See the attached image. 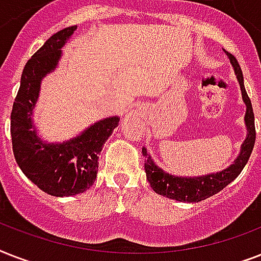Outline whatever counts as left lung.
<instances>
[{
	"instance_id": "left-lung-1",
	"label": "left lung",
	"mask_w": 261,
	"mask_h": 261,
	"mask_svg": "<svg viewBox=\"0 0 261 261\" xmlns=\"http://www.w3.org/2000/svg\"><path fill=\"white\" fill-rule=\"evenodd\" d=\"M225 54L230 61L231 66L234 69L236 77L241 88V94H243V101L245 102L247 111H245V126H247V138L244 139L243 145H241V150H240L237 159L234 163L225 168L223 171L215 172V173L203 174V176H194V177H187V176H176V174L168 173L160 168L157 164L153 161L150 154L147 153L146 147H142V153L145 155V172H146L147 181L150 182V187L153 188L154 192L159 195L167 196L169 199H174L178 202H200L204 199L210 198L213 195L218 194L219 191H222L227 184H230L234 180L244 167L247 165L248 160L251 157V153L255 146L256 139V131H255V115L252 110L251 100L248 97L247 90L244 87V77L241 67H240L237 59L227 53L226 50Z\"/></svg>"
}]
</instances>
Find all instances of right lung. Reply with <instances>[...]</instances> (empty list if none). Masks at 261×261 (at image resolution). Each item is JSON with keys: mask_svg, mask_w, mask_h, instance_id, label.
Here are the masks:
<instances>
[{"mask_svg": "<svg viewBox=\"0 0 261 261\" xmlns=\"http://www.w3.org/2000/svg\"><path fill=\"white\" fill-rule=\"evenodd\" d=\"M75 30L77 25L58 31L31 57L22 70L10 115L16 163L40 190L59 198L81 194L93 186L98 154L120 120L119 116L101 119L63 142H47L39 137L32 116L42 80L57 69L62 57L61 48Z\"/></svg>", "mask_w": 261, "mask_h": 261, "instance_id": "right-lung-1", "label": "right lung"}]
</instances>
